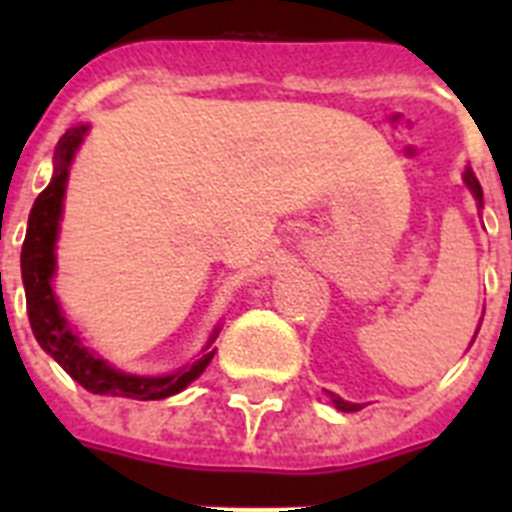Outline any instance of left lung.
<instances>
[{
  "instance_id": "8db88e82",
  "label": "left lung",
  "mask_w": 512,
  "mask_h": 512,
  "mask_svg": "<svg viewBox=\"0 0 512 512\" xmlns=\"http://www.w3.org/2000/svg\"><path fill=\"white\" fill-rule=\"evenodd\" d=\"M464 184H467L469 192L474 194V200H477V207H482V187H479L477 176H474V171H472V169L464 171ZM325 395H328V400L333 402V408L341 410V413H356V410L364 408V405H359V402H348V400H343V397H338L336 392L325 390Z\"/></svg>"
}]
</instances>
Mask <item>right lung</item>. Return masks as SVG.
Instances as JSON below:
<instances>
[{
    "label": "right lung",
    "mask_w": 512,
    "mask_h": 512,
    "mask_svg": "<svg viewBox=\"0 0 512 512\" xmlns=\"http://www.w3.org/2000/svg\"><path fill=\"white\" fill-rule=\"evenodd\" d=\"M89 133V125H76L69 128L58 140L56 153H53V176L51 184L38 194L30 220H27L25 243H22V284H25L27 318L33 328L35 341L40 343L45 354L53 356L63 366V372L94 395L130 397V400H164V397L182 392L184 387L194 382L207 369V364L215 356L212 341L217 338L220 328L212 330L210 341L200 351V359L194 364L182 366L171 374H158V377H140V374L120 372L110 361L99 359L94 351L84 346L74 328L66 320V312L61 310V302L53 289L56 277V241L61 230L63 197H66V184H69V169L74 164V156L84 143V135Z\"/></svg>",
    "instance_id": "1"
}]
</instances>
